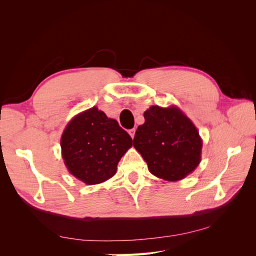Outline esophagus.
I'll return each mask as SVG.
<instances>
[{"label":"esophagus","instance_id":"esophagus-1","mask_svg":"<svg viewBox=\"0 0 256 256\" xmlns=\"http://www.w3.org/2000/svg\"><path fill=\"white\" fill-rule=\"evenodd\" d=\"M128 132H129L130 136L134 138V134H136V128H132V129H130V130L128 131Z\"/></svg>","mask_w":256,"mask_h":256}]
</instances>
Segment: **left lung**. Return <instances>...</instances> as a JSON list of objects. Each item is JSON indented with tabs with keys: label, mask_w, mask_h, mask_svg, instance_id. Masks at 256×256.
I'll return each mask as SVG.
<instances>
[{
	"label": "left lung",
	"mask_w": 256,
	"mask_h": 256,
	"mask_svg": "<svg viewBox=\"0 0 256 256\" xmlns=\"http://www.w3.org/2000/svg\"><path fill=\"white\" fill-rule=\"evenodd\" d=\"M138 127L134 148L142 154L150 172L168 182L180 180L200 161L202 140L193 122L178 108L152 106Z\"/></svg>",
	"instance_id": "obj_1"
}]
</instances>
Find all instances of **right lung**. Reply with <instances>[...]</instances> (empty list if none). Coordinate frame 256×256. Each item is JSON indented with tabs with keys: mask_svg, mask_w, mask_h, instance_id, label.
<instances>
[{
	"mask_svg": "<svg viewBox=\"0 0 256 256\" xmlns=\"http://www.w3.org/2000/svg\"><path fill=\"white\" fill-rule=\"evenodd\" d=\"M131 146V136L96 106L74 116L60 138L68 171L86 184L104 182L115 175Z\"/></svg>",
	"mask_w": 256,
	"mask_h": 256,
	"instance_id": "obj_1",
	"label": "right lung"
}]
</instances>
